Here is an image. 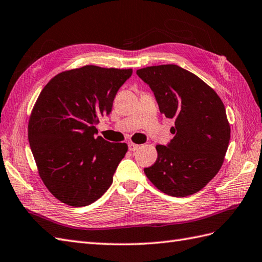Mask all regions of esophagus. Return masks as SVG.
<instances>
[{"label": "esophagus", "instance_id": "1", "mask_svg": "<svg viewBox=\"0 0 262 262\" xmlns=\"http://www.w3.org/2000/svg\"><path fill=\"white\" fill-rule=\"evenodd\" d=\"M138 148H139V145L134 144V143H128V149H129L130 151H135V150H137Z\"/></svg>", "mask_w": 262, "mask_h": 262}]
</instances>
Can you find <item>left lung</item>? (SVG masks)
<instances>
[{
	"instance_id": "left-lung-1",
	"label": "left lung",
	"mask_w": 262,
	"mask_h": 262,
	"mask_svg": "<svg viewBox=\"0 0 262 262\" xmlns=\"http://www.w3.org/2000/svg\"><path fill=\"white\" fill-rule=\"evenodd\" d=\"M153 90L160 112L175 119L167 146L157 145L147 179L171 196L199 192L220 171L230 141V124L220 97L203 80L176 64L136 71Z\"/></svg>"
}]
</instances>
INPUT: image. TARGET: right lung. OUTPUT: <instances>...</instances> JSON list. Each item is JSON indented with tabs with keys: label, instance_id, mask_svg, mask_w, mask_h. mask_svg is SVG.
<instances>
[{
	"label": "right lung",
	"instance_id": "right-lung-1",
	"mask_svg": "<svg viewBox=\"0 0 262 262\" xmlns=\"http://www.w3.org/2000/svg\"><path fill=\"white\" fill-rule=\"evenodd\" d=\"M132 69L83 66L60 72L42 89L29 119L28 137L40 178L54 198L70 206L98 200L128 146L96 137Z\"/></svg>",
	"mask_w": 262,
	"mask_h": 262
}]
</instances>
